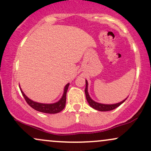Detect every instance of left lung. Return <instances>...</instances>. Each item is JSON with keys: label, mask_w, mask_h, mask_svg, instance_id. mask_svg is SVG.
I'll use <instances>...</instances> for the list:
<instances>
[{"label": "left lung", "mask_w": 151, "mask_h": 151, "mask_svg": "<svg viewBox=\"0 0 151 151\" xmlns=\"http://www.w3.org/2000/svg\"><path fill=\"white\" fill-rule=\"evenodd\" d=\"M85 95H86V101H88L89 104L90 105V106L92 107L93 109H96L97 111H111L115 109L117 107H119L121 104H122L124 101H126V99H125L124 100H123L122 101L119 102V103L116 104H101V103H98V102L93 101V100L90 97L89 92H88V81L87 80H86V87H85Z\"/></svg>", "instance_id": "8db88e82"}]
</instances>
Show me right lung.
<instances>
[{"mask_svg":"<svg viewBox=\"0 0 151 151\" xmlns=\"http://www.w3.org/2000/svg\"><path fill=\"white\" fill-rule=\"evenodd\" d=\"M69 86H70V83L66 84V86H65V89H64L63 94H62L61 99H60L58 101L53 104H42L32 101V100L29 99L25 93H24L23 91H22L20 86V91H21L22 96L25 98L26 102H27V103L28 104V105H30L32 109H34L35 110L38 111L40 112H42V113L57 114L60 112L61 111H62L65 109L66 104V95H67V89H68Z\"/></svg>","mask_w":151,"mask_h":151,"instance_id":"right-lung-1","label":"right lung"}]
</instances>
